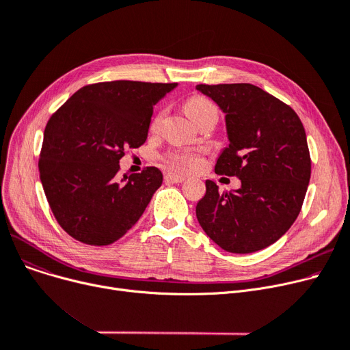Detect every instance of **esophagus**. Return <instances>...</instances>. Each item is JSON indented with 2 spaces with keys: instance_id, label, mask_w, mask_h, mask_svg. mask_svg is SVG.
Segmentation results:
<instances>
[{
  "instance_id": "obj_1",
  "label": "esophagus",
  "mask_w": 350,
  "mask_h": 350,
  "mask_svg": "<svg viewBox=\"0 0 350 350\" xmlns=\"http://www.w3.org/2000/svg\"><path fill=\"white\" fill-rule=\"evenodd\" d=\"M186 180L185 176H178V174H174V173H167L164 176V181L165 183H173V185H178V183H183Z\"/></svg>"
}]
</instances>
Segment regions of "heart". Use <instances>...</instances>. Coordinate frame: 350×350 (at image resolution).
<instances>
[{
  "mask_svg": "<svg viewBox=\"0 0 350 350\" xmlns=\"http://www.w3.org/2000/svg\"><path fill=\"white\" fill-rule=\"evenodd\" d=\"M210 109H217V107L211 100H208L207 98H203V96H193L185 103L186 113L193 122L200 115H203L204 112H207V110H210ZM164 113H165L164 110H161V112L156 116V119L153 120V124H152L153 129H156L160 124ZM167 161L173 165V167H176L178 170H183V172H193L200 165V157L196 153L189 152V150L174 152V153L169 154Z\"/></svg>",
  "mask_w": 350,
  "mask_h": 350,
  "instance_id": "heart-1",
  "label": "heart"
}]
</instances>
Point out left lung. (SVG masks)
I'll return each mask as SVG.
<instances>
[{
  "label": "left lung",
  "mask_w": 350,
  "mask_h": 350,
  "mask_svg": "<svg viewBox=\"0 0 350 350\" xmlns=\"http://www.w3.org/2000/svg\"><path fill=\"white\" fill-rule=\"evenodd\" d=\"M226 115L228 146L217 174L237 176L241 187L219 193L206 181L196 214L211 240L234 254L278 241L295 221L310 178L305 129L291 106L251 83L197 85Z\"/></svg>",
  "instance_id": "8db88e82"
}]
</instances>
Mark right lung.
I'll list each match as a JSON object with an SVG mask.
<instances>
[{"instance_id": "obj_1", "label": "right lung", "mask_w": 350, "mask_h": 350, "mask_svg": "<svg viewBox=\"0 0 350 350\" xmlns=\"http://www.w3.org/2000/svg\"><path fill=\"white\" fill-rule=\"evenodd\" d=\"M177 83L100 82L75 92L46 123L40 177L59 226L88 245L118 241L144 213L163 174L146 167L118 181L124 149L142 146L153 106Z\"/></svg>"}]
</instances>
